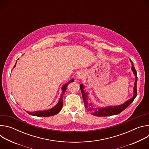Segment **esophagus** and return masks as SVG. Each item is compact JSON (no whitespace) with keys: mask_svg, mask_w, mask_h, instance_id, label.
Segmentation results:
<instances>
[{"mask_svg":"<svg viewBox=\"0 0 149 149\" xmlns=\"http://www.w3.org/2000/svg\"><path fill=\"white\" fill-rule=\"evenodd\" d=\"M83 76H84V74H83V72L80 71V72H78V74H77V78H79V79H80V78H82V77H83Z\"/></svg>","mask_w":149,"mask_h":149,"instance_id":"1","label":"esophagus"}]
</instances>
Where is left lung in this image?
Returning <instances> with one entry per match:
<instances>
[{
  "mask_svg": "<svg viewBox=\"0 0 149 149\" xmlns=\"http://www.w3.org/2000/svg\"><path fill=\"white\" fill-rule=\"evenodd\" d=\"M131 62L132 63V70L133 71V73L136 77V81L134 82V95L133 97L129 100L127 101H126L124 104H123L122 105L115 106V107H109L106 108H97L96 109H94L93 105L91 104L88 103V98H87V94H86L84 91V86L82 84L80 85V89L82 93L83 100L84 102L85 107L87 109V110L88 111H94L92 113V114L95 116H98V117H105V116H113L116 115L118 114H120L121 112H122L123 110H124L127 107H129L130 104L134 101L135 98L136 97L137 95V72L134 68L133 62L130 59ZM89 108H88V107Z\"/></svg>",
  "mask_w": 149,
  "mask_h": 149,
  "instance_id": "8db88e82",
  "label": "left lung"
}]
</instances>
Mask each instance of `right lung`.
I'll list each match as a JSON object with an SVG mask.
<instances>
[{
    "mask_svg": "<svg viewBox=\"0 0 149 149\" xmlns=\"http://www.w3.org/2000/svg\"><path fill=\"white\" fill-rule=\"evenodd\" d=\"M15 66H16V64L15 65L14 67ZM73 81H74V79H72L69 82L67 83L65 85H63V86H62V94L60 97L59 101H58V104L52 109H51L50 110H46V111H35V112L26 111V112L30 115L34 116H38V117H50V116H52L57 114L61 111V110L62 108V106H63V95L65 93L66 89L67 88V86L70 82H72Z\"/></svg>",
    "mask_w": 149,
    "mask_h": 149,
    "instance_id": "obj_1",
    "label": "right lung"
}]
</instances>
